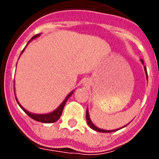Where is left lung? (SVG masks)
Segmentation results:
<instances>
[{
    "label": "left lung",
    "instance_id": "left-lung-1",
    "mask_svg": "<svg viewBox=\"0 0 159 159\" xmlns=\"http://www.w3.org/2000/svg\"><path fill=\"white\" fill-rule=\"evenodd\" d=\"M142 63L143 64H144V62H143V60H141ZM144 69H145V71H146V74H147V78L148 79V75H147V67H144ZM86 119H87V123H88V126H89L92 129V130H95V131H99V132H102V133H109V132H114V131H116V130H118L119 129H117V130H102V129H100V128H98L97 127H95V125L92 123V122L91 121V119H90V117H89V113H88V109H87V112H86ZM123 128V127H122ZM121 129V128H120Z\"/></svg>",
    "mask_w": 159,
    "mask_h": 159
}]
</instances>
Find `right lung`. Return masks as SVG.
Returning <instances> with one entry per match:
<instances>
[{
	"instance_id": "add662e5",
	"label": "right lung",
	"mask_w": 159,
	"mask_h": 159,
	"mask_svg": "<svg viewBox=\"0 0 159 159\" xmlns=\"http://www.w3.org/2000/svg\"><path fill=\"white\" fill-rule=\"evenodd\" d=\"M40 36V34L35 35L34 36H32L31 40H33V39H35V38L37 37V36ZM29 42H30V40H29ZM23 51H24V50H23ZM23 51H22V52H23ZM73 92H71V93L67 95V96L66 97L64 102H63L62 103H61V104L60 105V107H59L57 108V110H55L54 111L52 112V113L45 114V115H35V114L30 113V112L27 111L25 110V108H24L23 107L21 106V105L20 104L19 102H18L17 100H16V101H17V103H18V104H19V106L20 107V108H21L22 110H23L25 112V113L27 114V115L29 116V117L32 118V119H34V120H36V121L40 122V123H55V122H57V120H58V119H60V116H61V115H62L63 109H64V106H65V104H66V102H67V99H69V97L71 96V95H72Z\"/></svg>"
}]
</instances>
